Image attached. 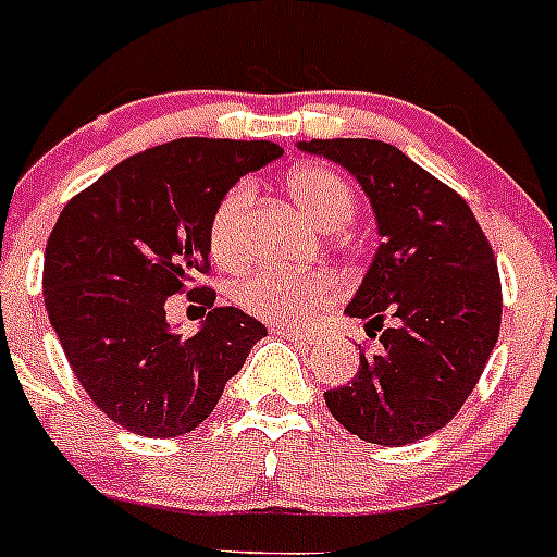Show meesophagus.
Segmentation results:
<instances>
[{
  "label": "esophagus",
  "instance_id": "esophagus-1",
  "mask_svg": "<svg viewBox=\"0 0 557 557\" xmlns=\"http://www.w3.org/2000/svg\"><path fill=\"white\" fill-rule=\"evenodd\" d=\"M273 334H278L282 339L293 342V345H300V348H312L314 345V336L312 334H304V331H295V329H275Z\"/></svg>",
  "mask_w": 557,
  "mask_h": 557
}]
</instances>
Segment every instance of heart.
<instances>
[{"label": "heart", "instance_id": "b5f03b06", "mask_svg": "<svg viewBox=\"0 0 557 557\" xmlns=\"http://www.w3.org/2000/svg\"><path fill=\"white\" fill-rule=\"evenodd\" d=\"M287 193L295 207L304 212L314 226L339 228L354 218L356 193L348 178L339 176L334 168L306 162L287 173ZM251 185H234L218 201L212 221H209V248L221 264H239L245 259V226L251 212ZM237 304L253 318L273 325H306L323 312L336 298V282L325 273H298V270L259 268L237 284L234 293Z\"/></svg>", "mask_w": 557, "mask_h": 557}]
</instances>
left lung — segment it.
Returning a JSON list of instances; mask_svg holds the SVG:
<instances>
[{"label": "left lung", "mask_w": 557, "mask_h": 557, "mask_svg": "<svg viewBox=\"0 0 557 557\" xmlns=\"http://www.w3.org/2000/svg\"><path fill=\"white\" fill-rule=\"evenodd\" d=\"M298 149L342 165L370 198L381 245L345 306L381 334L379 354L359 348L348 386L325 392L342 428L386 447L445 428L497 345L503 293L492 245L456 190L400 149L364 137L300 140Z\"/></svg>", "instance_id": "left-lung-1"}]
</instances>
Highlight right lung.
<instances>
[{"label": "right lung", "instance_id": "1", "mask_svg": "<svg viewBox=\"0 0 557 557\" xmlns=\"http://www.w3.org/2000/svg\"><path fill=\"white\" fill-rule=\"evenodd\" d=\"M282 154L270 140L178 137L107 171L60 212L44 259L46 312L90 400L126 431H196L268 336L234 306L182 336L165 304L207 273L218 201ZM201 300L212 306L215 293Z\"/></svg>", "mask_w": 557, "mask_h": 557}]
</instances>
